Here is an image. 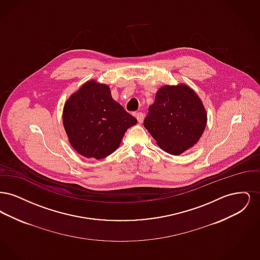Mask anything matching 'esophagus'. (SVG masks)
Segmentation results:
<instances>
[{"label":"esophagus","mask_w":260,"mask_h":260,"mask_svg":"<svg viewBox=\"0 0 260 260\" xmlns=\"http://www.w3.org/2000/svg\"><path fill=\"white\" fill-rule=\"evenodd\" d=\"M136 117L139 124H141V123L143 122V120H144V114H143V113H141V112H138V113H136Z\"/></svg>","instance_id":"1"}]
</instances>
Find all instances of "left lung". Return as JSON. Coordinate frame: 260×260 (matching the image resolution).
Here are the masks:
<instances>
[{"mask_svg":"<svg viewBox=\"0 0 260 260\" xmlns=\"http://www.w3.org/2000/svg\"><path fill=\"white\" fill-rule=\"evenodd\" d=\"M208 122L198 94L185 84L164 86L149 107L144 126L165 152L178 156L197 144Z\"/></svg>","mask_w":260,"mask_h":260,"instance_id":"obj_1","label":"left lung"}]
</instances>
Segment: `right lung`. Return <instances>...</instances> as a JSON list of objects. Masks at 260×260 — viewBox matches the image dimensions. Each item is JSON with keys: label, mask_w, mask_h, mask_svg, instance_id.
I'll use <instances>...</instances> for the list:
<instances>
[{"label": "right lung", "mask_w": 260, "mask_h": 260, "mask_svg": "<svg viewBox=\"0 0 260 260\" xmlns=\"http://www.w3.org/2000/svg\"><path fill=\"white\" fill-rule=\"evenodd\" d=\"M62 121L75 151L96 160L119 148L126 129L137 123L113 99L109 86L95 80L86 82L66 100Z\"/></svg>", "instance_id": "add662e5"}]
</instances>
